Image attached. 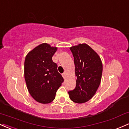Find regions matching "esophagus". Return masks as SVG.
<instances>
[{
	"label": "esophagus",
	"mask_w": 129,
	"mask_h": 129,
	"mask_svg": "<svg viewBox=\"0 0 129 129\" xmlns=\"http://www.w3.org/2000/svg\"><path fill=\"white\" fill-rule=\"evenodd\" d=\"M62 76H63V78H66V73H63L62 74Z\"/></svg>",
	"instance_id": "34e87169"
}]
</instances>
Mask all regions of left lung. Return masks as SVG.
<instances>
[{"label":"left lung","instance_id":"left-lung-1","mask_svg":"<svg viewBox=\"0 0 129 129\" xmlns=\"http://www.w3.org/2000/svg\"><path fill=\"white\" fill-rule=\"evenodd\" d=\"M74 57L76 87L69 92L73 102L83 104L94 95L100 84L103 66L99 55L86 44L70 48Z\"/></svg>","mask_w":129,"mask_h":129}]
</instances>
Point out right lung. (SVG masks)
Returning a JSON list of instances; mask_svg holds the SVG:
<instances>
[{
    "mask_svg": "<svg viewBox=\"0 0 129 129\" xmlns=\"http://www.w3.org/2000/svg\"><path fill=\"white\" fill-rule=\"evenodd\" d=\"M57 51L47 43H42L27 54L24 61V78L27 89L38 102L49 104L63 82L57 71V65L52 60Z\"/></svg>",
    "mask_w": 129,
    "mask_h": 129,
    "instance_id": "right-lung-1",
    "label": "right lung"
}]
</instances>
